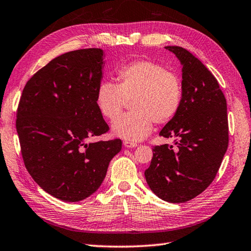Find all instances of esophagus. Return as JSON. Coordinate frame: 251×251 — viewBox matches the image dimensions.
Here are the masks:
<instances>
[{"label": "esophagus", "instance_id": "obj_1", "mask_svg": "<svg viewBox=\"0 0 251 251\" xmlns=\"http://www.w3.org/2000/svg\"><path fill=\"white\" fill-rule=\"evenodd\" d=\"M124 145L127 149H132V148H135V146H138V144L135 143V142H132V141H125L124 142Z\"/></svg>", "mask_w": 251, "mask_h": 251}]
</instances>
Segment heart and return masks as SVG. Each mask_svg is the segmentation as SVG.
Masks as SVG:
<instances>
[{"instance_id": "heart-1", "label": "heart", "mask_w": 251, "mask_h": 251, "mask_svg": "<svg viewBox=\"0 0 251 251\" xmlns=\"http://www.w3.org/2000/svg\"><path fill=\"white\" fill-rule=\"evenodd\" d=\"M117 84L101 82L95 102L100 115L113 120L131 100L132 111L112 124L117 136L139 141L148 136L156 125H166L180 111L183 83L178 73L151 60H134L116 71Z\"/></svg>"}]
</instances>
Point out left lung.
<instances>
[{
    "instance_id": "left-lung-1",
    "label": "left lung",
    "mask_w": 251,
    "mask_h": 251,
    "mask_svg": "<svg viewBox=\"0 0 251 251\" xmlns=\"http://www.w3.org/2000/svg\"><path fill=\"white\" fill-rule=\"evenodd\" d=\"M166 49L182 64L183 102L159 135L175 145H156L146 182L164 201L182 203L214 180L228 146L227 103L217 79L199 59L177 46Z\"/></svg>"
}]
</instances>
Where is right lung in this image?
Returning <instances> with one entry per match:
<instances>
[{"instance_id":"add662e5","label":"right lung","mask_w":251,"mask_h":251,"mask_svg":"<svg viewBox=\"0 0 251 251\" xmlns=\"http://www.w3.org/2000/svg\"><path fill=\"white\" fill-rule=\"evenodd\" d=\"M102 64L97 48L56 56L32 75L18 103L16 130L25 167L62 201H81L95 192L122 148L120 139L86 143L109 131L95 102Z\"/></svg>"}]
</instances>
